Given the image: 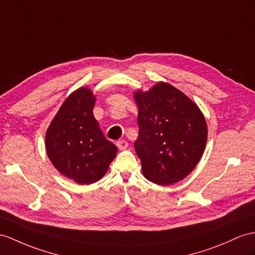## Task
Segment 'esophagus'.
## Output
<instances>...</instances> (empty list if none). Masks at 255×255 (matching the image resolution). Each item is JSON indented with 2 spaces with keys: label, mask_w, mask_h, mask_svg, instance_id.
<instances>
[{
  "label": "esophagus",
  "mask_w": 255,
  "mask_h": 255,
  "mask_svg": "<svg viewBox=\"0 0 255 255\" xmlns=\"http://www.w3.org/2000/svg\"><path fill=\"white\" fill-rule=\"evenodd\" d=\"M117 146H118V148L120 149V150H124V149L128 148V142L127 140H124V139L118 140V141H117Z\"/></svg>",
  "instance_id": "34e87169"
}]
</instances>
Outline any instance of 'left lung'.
Here are the masks:
<instances>
[{"instance_id": "1", "label": "left lung", "mask_w": 255, "mask_h": 255, "mask_svg": "<svg viewBox=\"0 0 255 255\" xmlns=\"http://www.w3.org/2000/svg\"><path fill=\"white\" fill-rule=\"evenodd\" d=\"M138 138L136 153L142 174L154 184L171 185L195 169L207 144V122L184 93L160 82L146 93L136 92Z\"/></svg>"}]
</instances>
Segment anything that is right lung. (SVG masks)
Returning <instances> with one entry per match:
<instances>
[{
    "instance_id": "add662e5",
    "label": "right lung",
    "mask_w": 255,
    "mask_h": 255,
    "mask_svg": "<svg viewBox=\"0 0 255 255\" xmlns=\"http://www.w3.org/2000/svg\"><path fill=\"white\" fill-rule=\"evenodd\" d=\"M95 99L89 89L73 92L61 105L45 136L47 156L54 166L81 185L99 181L118 151L93 115Z\"/></svg>"
}]
</instances>
